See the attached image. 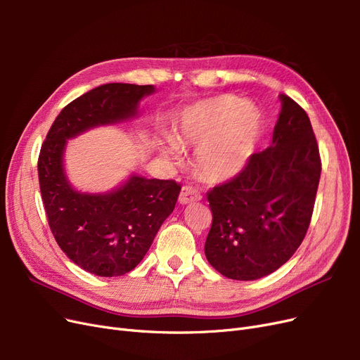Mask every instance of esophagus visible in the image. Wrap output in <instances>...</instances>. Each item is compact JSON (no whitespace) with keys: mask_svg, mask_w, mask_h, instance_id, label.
<instances>
[{"mask_svg":"<svg viewBox=\"0 0 360 360\" xmlns=\"http://www.w3.org/2000/svg\"><path fill=\"white\" fill-rule=\"evenodd\" d=\"M202 197L198 192V189H195L192 186H183L179 195V202L180 204H191L195 201H200Z\"/></svg>","mask_w":360,"mask_h":360,"instance_id":"esophagus-1","label":"esophagus"}]
</instances>
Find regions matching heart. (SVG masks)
Masks as SVG:
<instances>
[{
    "mask_svg": "<svg viewBox=\"0 0 360 360\" xmlns=\"http://www.w3.org/2000/svg\"><path fill=\"white\" fill-rule=\"evenodd\" d=\"M259 123V111L254 103L222 94L188 108L181 115L176 141L179 146L200 147L201 174L212 181H222L245 168L252 155ZM162 151L174 156L176 147L167 144Z\"/></svg>",
    "mask_w": 360,
    "mask_h": 360,
    "instance_id": "b5f03b06",
    "label": "heart"
}]
</instances>
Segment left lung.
Instances as JSON below:
<instances>
[{
  "mask_svg": "<svg viewBox=\"0 0 360 360\" xmlns=\"http://www.w3.org/2000/svg\"><path fill=\"white\" fill-rule=\"evenodd\" d=\"M274 143L207 192L213 214L204 252L224 276L254 281L296 252L311 224L321 159L308 114L281 94Z\"/></svg>",
  "mask_w": 360,
  "mask_h": 360,
  "instance_id": "obj_1",
  "label": "left lung"
}]
</instances>
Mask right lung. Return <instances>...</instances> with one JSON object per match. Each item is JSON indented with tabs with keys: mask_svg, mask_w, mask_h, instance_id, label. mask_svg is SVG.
I'll use <instances>...</instances> for the list:
<instances>
[{
	"mask_svg": "<svg viewBox=\"0 0 360 360\" xmlns=\"http://www.w3.org/2000/svg\"><path fill=\"white\" fill-rule=\"evenodd\" d=\"M153 91V85L97 86L63 108L40 148L39 184L51 231L76 266L97 276H122L141 263L181 186L132 176L110 193H81L63 169L66 139L134 117L139 101Z\"/></svg>",
	"mask_w": 360,
	"mask_h": 360,
	"instance_id": "add662e5",
	"label": "right lung"
}]
</instances>
